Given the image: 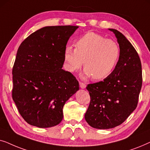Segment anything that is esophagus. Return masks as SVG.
<instances>
[{"mask_svg":"<svg viewBox=\"0 0 150 150\" xmlns=\"http://www.w3.org/2000/svg\"><path fill=\"white\" fill-rule=\"evenodd\" d=\"M79 85H80V87H81V89H85L86 87V85L84 83H83V82H80Z\"/></svg>","mask_w":150,"mask_h":150,"instance_id":"1","label":"esophagus"}]
</instances>
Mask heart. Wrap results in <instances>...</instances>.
<instances>
[{
  "instance_id": "heart-1",
  "label": "heart",
  "mask_w": 150,
  "mask_h": 150,
  "mask_svg": "<svg viewBox=\"0 0 150 150\" xmlns=\"http://www.w3.org/2000/svg\"><path fill=\"white\" fill-rule=\"evenodd\" d=\"M76 48L67 46L64 59L69 71H75L83 65L86 76L102 80L108 76L115 68L120 59V49L112 40L89 32L79 38Z\"/></svg>"
}]
</instances>
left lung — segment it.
Instances as JSON below:
<instances>
[{
  "label": "left lung",
  "mask_w": 150,
  "mask_h": 150,
  "mask_svg": "<svg viewBox=\"0 0 150 150\" xmlns=\"http://www.w3.org/2000/svg\"><path fill=\"white\" fill-rule=\"evenodd\" d=\"M109 30L120 46L117 64L104 81L87 87L91 100L85 118L89 126L98 129L122 124L137 108L142 87V68L137 50L122 33Z\"/></svg>",
  "instance_id": "8db88e82"
}]
</instances>
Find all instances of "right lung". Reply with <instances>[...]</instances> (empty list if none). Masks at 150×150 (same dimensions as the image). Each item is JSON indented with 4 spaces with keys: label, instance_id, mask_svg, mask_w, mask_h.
Masks as SVG:
<instances>
[{
    "label": "right lung",
    "instance_id": "add662e5",
    "mask_svg": "<svg viewBox=\"0 0 150 150\" xmlns=\"http://www.w3.org/2000/svg\"><path fill=\"white\" fill-rule=\"evenodd\" d=\"M78 28L46 26L18 48L12 69V98L22 118L32 126L59 124L65 103L79 89L74 76L62 69L67 41Z\"/></svg>",
    "mask_w": 150,
    "mask_h": 150
}]
</instances>
